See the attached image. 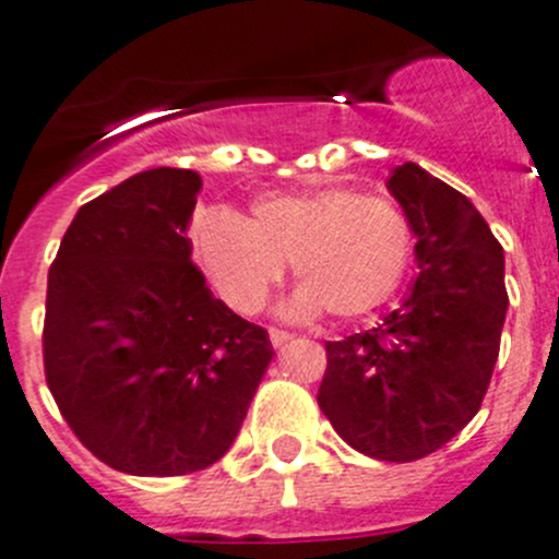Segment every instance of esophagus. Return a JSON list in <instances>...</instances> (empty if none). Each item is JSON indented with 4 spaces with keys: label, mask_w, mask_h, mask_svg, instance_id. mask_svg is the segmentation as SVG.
<instances>
[{
    "label": "esophagus",
    "mask_w": 559,
    "mask_h": 559,
    "mask_svg": "<svg viewBox=\"0 0 559 559\" xmlns=\"http://www.w3.org/2000/svg\"><path fill=\"white\" fill-rule=\"evenodd\" d=\"M267 333H270V344L273 346H284L286 341L292 338V333H286V330H278V328H270Z\"/></svg>",
    "instance_id": "1"
}]
</instances>
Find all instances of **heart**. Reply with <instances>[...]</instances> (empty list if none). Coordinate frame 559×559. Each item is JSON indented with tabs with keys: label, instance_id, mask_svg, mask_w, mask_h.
Here are the masks:
<instances>
[{
	"label": "heart",
	"instance_id": "1",
	"mask_svg": "<svg viewBox=\"0 0 559 559\" xmlns=\"http://www.w3.org/2000/svg\"><path fill=\"white\" fill-rule=\"evenodd\" d=\"M412 246L399 204L349 186L267 193L248 218L207 215L197 237L204 270L237 311H257L292 262L302 286L286 313L313 317L328 308L338 319L384 306L404 284Z\"/></svg>",
	"mask_w": 559,
	"mask_h": 559
}]
</instances>
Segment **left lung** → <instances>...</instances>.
Listing matches in <instances>:
<instances>
[{"label":"left lung","mask_w":559,"mask_h":559,"mask_svg":"<svg viewBox=\"0 0 559 559\" xmlns=\"http://www.w3.org/2000/svg\"><path fill=\"white\" fill-rule=\"evenodd\" d=\"M388 191L415 235L417 278L377 328L328 341L319 409L341 440L379 462H415L480 409L506 324V253L464 193L417 164Z\"/></svg>","instance_id":"8db88e82"}]
</instances>
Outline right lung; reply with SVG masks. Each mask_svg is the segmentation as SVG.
<instances>
[{"instance_id":"1","label":"right lung","mask_w":559,"mask_h":559,"mask_svg":"<svg viewBox=\"0 0 559 559\" xmlns=\"http://www.w3.org/2000/svg\"><path fill=\"white\" fill-rule=\"evenodd\" d=\"M202 177L142 171L75 213L48 270L43 362L103 464L171 478L218 462L273 360L267 330L215 300L191 262Z\"/></svg>"}]
</instances>
